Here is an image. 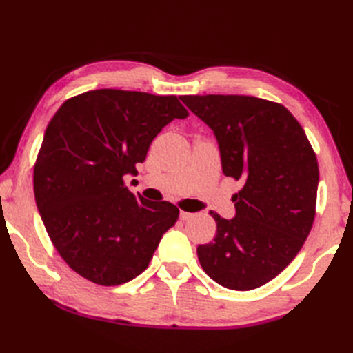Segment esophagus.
Segmentation results:
<instances>
[{
  "instance_id": "34e87169",
  "label": "esophagus",
  "mask_w": 353,
  "mask_h": 353,
  "mask_svg": "<svg viewBox=\"0 0 353 353\" xmlns=\"http://www.w3.org/2000/svg\"><path fill=\"white\" fill-rule=\"evenodd\" d=\"M192 216V214L190 212H185V211H181V220H190Z\"/></svg>"
}]
</instances>
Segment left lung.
Wrapping results in <instances>:
<instances>
[{
    "instance_id": "8db88e82",
    "label": "left lung",
    "mask_w": 353,
    "mask_h": 353,
    "mask_svg": "<svg viewBox=\"0 0 353 353\" xmlns=\"http://www.w3.org/2000/svg\"><path fill=\"white\" fill-rule=\"evenodd\" d=\"M219 141L224 176L243 182L235 219L211 211L212 243L197 247L201 268L221 287L249 291L301 252L316 216L319 163L305 130L282 104L250 95H182Z\"/></svg>"
}]
</instances>
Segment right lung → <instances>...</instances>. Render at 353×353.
Listing matches in <instances>:
<instances>
[{
    "instance_id": "right-lung-1",
    "label": "right lung",
    "mask_w": 353,
    "mask_h": 353,
    "mask_svg": "<svg viewBox=\"0 0 353 353\" xmlns=\"http://www.w3.org/2000/svg\"><path fill=\"white\" fill-rule=\"evenodd\" d=\"M188 115L176 95L97 89L51 118L34 162V199L52 245L77 274L115 287L148 267L179 209L134 196L123 177L137 172L165 125Z\"/></svg>"
}]
</instances>
